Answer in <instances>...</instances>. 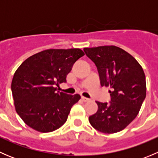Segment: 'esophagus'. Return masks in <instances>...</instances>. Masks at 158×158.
Returning <instances> with one entry per match:
<instances>
[{"instance_id":"1","label":"esophagus","mask_w":158,"mask_h":158,"mask_svg":"<svg viewBox=\"0 0 158 158\" xmlns=\"http://www.w3.org/2000/svg\"><path fill=\"white\" fill-rule=\"evenodd\" d=\"M82 100L83 102H89L90 101V99L88 98H86V97H84V96H82Z\"/></svg>"}]
</instances>
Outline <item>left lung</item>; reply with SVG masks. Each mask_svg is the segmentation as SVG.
I'll return each instance as SVG.
<instances>
[{"mask_svg":"<svg viewBox=\"0 0 158 158\" xmlns=\"http://www.w3.org/2000/svg\"><path fill=\"white\" fill-rule=\"evenodd\" d=\"M84 51L97 66L102 86L111 89L110 103L95 102L98 111L89 118V122L102 133L121 131L137 117L146 97L144 70L131 54L115 46Z\"/></svg>","mask_w":158,"mask_h":158,"instance_id":"1","label":"left lung"}]
</instances>
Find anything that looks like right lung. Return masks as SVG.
Masks as SVG:
<instances>
[{
    "label": "right lung",
    "mask_w": 158,
    "mask_h": 158,
    "mask_svg": "<svg viewBox=\"0 0 158 158\" xmlns=\"http://www.w3.org/2000/svg\"><path fill=\"white\" fill-rule=\"evenodd\" d=\"M80 49H49L27 59L16 70L11 82L16 111L26 125L42 133L63 126L80 95L57 92L54 85L66 82Z\"/></svg>",
    "instance_id": "obj_1"
}]
</instances>
